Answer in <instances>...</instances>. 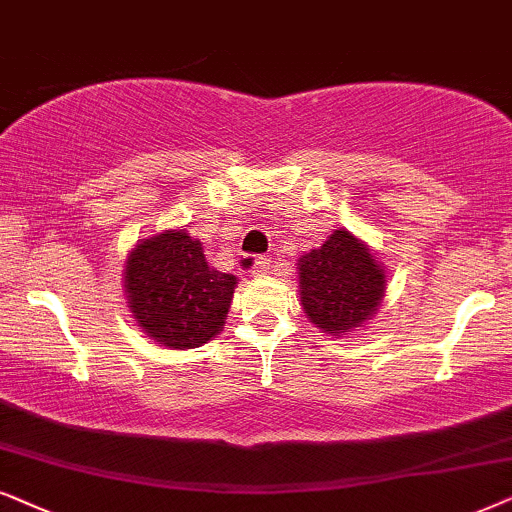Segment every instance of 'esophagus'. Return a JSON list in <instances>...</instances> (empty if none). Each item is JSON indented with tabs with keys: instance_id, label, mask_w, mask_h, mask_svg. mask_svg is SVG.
I'll list each match as a JSON object with an SVG mask.
<instances>
[{
	"instance_id": "esophagus-1",
	"label": "esophagus",
	"mask_w": 512,
	"mask_h": 512,
	"mask_svg": "<svg viewBox=\"0 0 512 512\" xmlns=\"http://www.w3.org/2000/svg\"><path fill=\"white\" fill-rule=\"evenodd\" d=\"M269 264H271L269 257H248V255L241 257V269L245 274H267Z\"/></svg>"
}]
</instances>
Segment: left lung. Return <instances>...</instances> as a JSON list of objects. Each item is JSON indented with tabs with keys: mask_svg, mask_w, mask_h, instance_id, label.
<instances>
[{
	"mask_svg": "<svg viewBox=\"0 0 512 512\" xmlns=\"http://www.w3.org/2000/svg\"><path fill=\"white\" fill-rule=\"evenodd\" d=\"M299 283L311 323L339 337L377 311L386 276L358 238L349 231H335L318 250L299 260Z\"/></svg>",
	"mask_w": 512,
	"mask_h": 512,
	"instance_id": "obj_1",
	"label": "left lung"
}]
</instances>
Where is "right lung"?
<instances>
[{"label": "right lung", "mask_w": 512, "mask_h": 512, "mask_svg": "<svg viewBox=\"0 0 512 512\" xmlns=\"http://www.w3.org/2000/svg\"><path fill=\"white\" fill-rule=\"evenodd\" d=\"M236 276L208 267L187 231L145 238L126 262V292L135 320L170 349H196L213 339L234 297Z\"/></svg>", "instance_id": "right-lung-1"}]
</instances>
